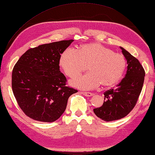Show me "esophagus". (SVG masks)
Here are the masks:
<instances>
[{
    "label": "esophagus",
    "mask_w": 155,
    "mask_h": 155,
    "mask_svg": "<svg viewBox=\"0 0 155 155\" xmlns=\"http://www.w3.org/2000/svg\"><path fill=\"white\" fill-rule=\"evenodd\" d=\"M81 93V94H83V95L86 96V97H91V96H93V93H90V92L82 91Z\"/></svg>",
    "instance_id": "1"
}]
</instances>
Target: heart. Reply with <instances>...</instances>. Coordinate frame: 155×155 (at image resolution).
<instances>
[{
    "label": "heart",
    "instance_id": "b5f03b06",
    "mask_svg": "<svg viewBox=\"0 0 155 155\" xmlns=\"http://www.w3.org/2000/svg\"><path fill=\"white\" fill-rule=\"evenodd\" d=\"M59 64L64 73L75 78L88 69L90 72L75 78L70 84L81 89H92L102 84L114 86L121 80L126 67L124 55L98 43L82 45L78 52L68 48L60 56Z\"/></svg>",
    "mask_w": 155,
    "mask_h": 155
}]
</instances>
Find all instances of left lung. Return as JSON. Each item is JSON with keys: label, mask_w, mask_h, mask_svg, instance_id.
<instances>
[{"label": "left lung", "mask_w": 155, "mask_h": 155, "mask_svg": "<svg viewBox=\"0 0 155 155\" xmlns=\"http://www.w3.org/2000/svg\"><path fill=\"white\" fill-rule=\"evenodd\" d=\"M120 48L127 60L125 77L116 89L104 93L103 104L93 109L97 117L107 122L121 119L129 114L137 103L144 82L145 72L140 62L126 49Z\"/></svg>", "instance_id": "left-lung-1"}]
</instances>
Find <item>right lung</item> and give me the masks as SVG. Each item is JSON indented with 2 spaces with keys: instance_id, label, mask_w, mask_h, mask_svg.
Listing matches in <instances>:
<instances>
[{
  "instance_id": "add662e5",
  "label": "right lung",
  "mask_w": 155,
  "mask_h": 155,
  "mask_svg": "<svg viewBox=\"0 0 155 155\" xmlns=\"http://www.w3.org/2000/svg\"><path fill=\"white\" fill-rule=\"evenodd\" d=\"M74 40L39 45L26 51L15 64L12 87L19 107L26 116L52 122L65 111L68 99L78 90L66 86L60 71V54Z\"/></svg>"
}]
</instances>
